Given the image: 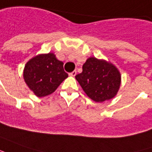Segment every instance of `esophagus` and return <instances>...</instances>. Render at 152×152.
I'll use <instances>...</instances> for the list:
<instances>
[{"label":"esophagus","instance_id":"1","mask_svg":"<svg viewBox=\"0 0 152 152\" xmlns=\"http://www.w3.org/2000/svg\"><path fill=\"white\" fill-rule=\"evenodd\" d=\"M69 75L71 76H75L76 75V71H73V72H71V73H69Z\"/></svg>","mask_w":152,"mask_h":152}]
</instances>
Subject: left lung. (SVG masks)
Instances as JSON below:
<instances>
[{"instance_id": "8db88e82", "label": "left lung", "mask_w": 152, "mask_h": 152, "mask_svg": "<svg viewBox=\"0 0 152 152\" xmlns=\"http://www.w3.org/2000/svg\"><path fill=\"white\" fill-rule=\"evenodd\" d=\"M76 79L86 94L96 102L114 97L121 85V74L115 66L95 57L86 60Z\"/></svg>"}]
</instances>
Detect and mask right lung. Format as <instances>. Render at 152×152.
<instances>
[{
	"mask_svg": "<svg viewBox=\"0 0 152 152\" xmlns=\"http://www.w3.org/2000/svg\"><path fill=\"white\" fill-rule=\"evenodd\" d=\"M24 80L29 88L39 97L54 92L68 74L63 62L53 53L42 54L31 59L24 69Z\"/></svg>",
	"mask_w": 152,
	"mask_h": 152,
	"instance_id": "obj_1",
	"label": "right lung"
}]
</instances>
